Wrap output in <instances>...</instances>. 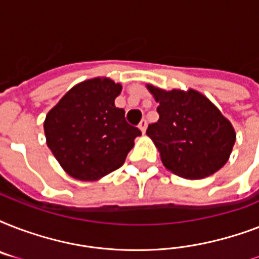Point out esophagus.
<instances>
[{
  "label": "esophagus",
  "mask_w": 259,
  "mask_h": 259,
  "mask_svg": "<svg viewBox=\"0 0 259 259\" xmlns=\"http://www.w3.org/2000/svg\"><path fill=\"white\" fill-rule=\"evenodd\" d=\"M146 125H148V123H146V119H142V121L140 122L138 127H140V130H141L142 133H145V132H146Z\"/></svg>",
  "instance_id": "esophagus-1"
}]
</instances>
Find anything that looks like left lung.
<instances>
[{
    "label": "left lung",
    "instance_id": "obj_1",
    "mask_svg": "<svg viewBox=\"0 0 259 259\" xmlns=\"http://www.w3.org/2000/svg\"><path fill=\"white\" fill-rule=\"evenodd\" d=\"M160 115L146 134L154 142L166 169L197 180L211 176L229 161L235 130L221 110L196 90L170 91L146 84Z\"/></svg>",
    "mask_w": 259,
    "mask_h": 259
}]
</instances>
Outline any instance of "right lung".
<instances>
[{
  "mask_svg": "<svg viewBox=\"0 0 259 259\" xmlns=\"http://www.w3.org/2000/svg\"><path fill=\"white\" fill-rule=\"evenodd\" d=\"M122 86L110 78L78 83L48 111L47 145L64 172L80 181H95L125 162L138 127L115 107Z\"/></svg>",
  "mask_w": 259,
  "mask_h": 259,
  "instance_id": "1",
  "label": "right lung"
}]
</instances>
